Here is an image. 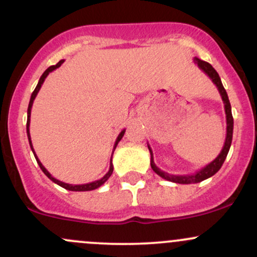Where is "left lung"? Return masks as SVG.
Masks as SVG:
<instances>
[{
	"instance_id": "8db88e82",
	"label": "left lung",
	"mask_w": 257,
	"mask_h": 257,
	"mask_svg": "<svg viewBox=\"0 0 257 257\" xmlns=\"http://www.w3.org/2000/svg\"><path fill=\"white\" fill-rule=\"evenodd\" d=\"M193 60L194 63L198 65L199 69L202 70L205 75H208L209 78L213 81V83L216 85L221 98H222L223 104H225V113H226V123H227L226 140H225V144H223L222 150H221L220 155L217 156L213 162H210L208 166L202 168V169L198 170V172H196L194 174H191V175H172V174L163 172V170H161L157 166H156L155 161H153V153H152L151 147H150V145H147V147H149V151L151 153V168L153 169V172L157 174V175L161 176V178H163L164 180H168V181L175 182V184H184V185L197 184V182L203 181V180L211 178V176L215 175V174L219 172L220 168L222 167L223 162H225V159L227 157V153L229 151V147H231V144H232V137H233V117H232V111H231V104H229L228 96H227L225 88H223L222 82H221L219 73L216 72V70H215L210 64L206 63V61L200 60L198 58H194Z\"/></svg>"
}]
</instances>
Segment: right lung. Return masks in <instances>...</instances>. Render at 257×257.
<instances>
[{"label": "right lung", "mask_w": 257, "mask_h": 257, "mask_svg": "<svg viewBox=\"0 0 257 257\" xmlns=\"http://www.w3.org/2000/svg\"><path fill=\"white\" fill-rule=\"evenodd\" d=\"M63 63H64V60H60L57 65H53V66H49L48 69H47L46 71L43 72V75L41 76V78H40V81H38V83H37V85H36V88H35V90L32 91L31 98H30V102H29V107H28V122H26V133H28L29 144H30V147H31L32 152H34L35 158H36V161H37L38 166H40V168H41V170H42V172H43L44 174H46V175L48 176V178L51 179L52 181L54 182V184H57V185H59V186H61V187H64L65 190H69V191H76V192H77V191H78V192H81V191H82V192H83V191H93V190H95V188H99L100 186H101V185H104L105 182L107 181V180H108V178H110V176L112 175V172H113V166H112V156H111V159H110V169H108V172L106 173L105 175L102 176L101 179H100V180H96V181L89 182V184L71 185V184H66V182H63V181H59L58 179L53 178V176L51 175V173H49L48 170H47L46 168L43 167V164L41 163L40 159L37 158L36 153H35V151H34V147H32L31 137H30V116H31L32 104H34V100H35V98H36L37 93H38V91H40L41 87H42V84H43L44 79H46L47 76H48L49 73H51L52 71H54L55 69H58V67H60V66H61V64H63ZM124 133H125V129H123V131L119 133L118 137H117V139H116V143H114V146H113V151H114V150H116V147H117V145H118V143L120 141V139H122V138H123V135H124ZM113 151H112V155H113Z\"/></svg>", "instance_id": "right-lung-1"}]
</instances>
